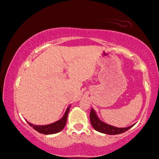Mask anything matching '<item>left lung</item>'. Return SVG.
I'll use <instances>...</instances> for the list:
<instances>
[{
    "label": "left lung",
    "instance_id": "1",
    "mask_svg": "<svg viewBox=\"0 0 159 159\" xmlns=\"http://www.w3.org/2000/svg\"><path fill=\"white\" fill-rule=\"evenodd\" d=\"M90 121L91 124H92V126L97 132L111 135L121 134V133L125 132L126 131L129 129L130 128H132L134 125H134H132L126 128H118L116 127V126L109 125V124H105V123L102 121L98 118V116H97L96 112L92 108L90 112Z\"/></svg>",
    "mask_w": 159,
    "mask_h": 159
}]
</instances>
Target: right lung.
I'll use <instances>...</instances> for the list:
<instances>
[{
  "instance_id": "add662e5",
  "label": "right lung",
  "mask_w": 159,
  "mask_h": 159,
  "mask_svg": "<svg viewBox=\"0 0 159 159\" xmlns=\"http://www.w3.org/2000/svg\"><path fill=\"white\" fill-rule=\"evenodd\" d=\"M69 106L67 107L66 111L64 114V116H62V118L60 119L57 121L52 123V124H48V125H35V124H30V123L27 122L29 124V125L32 126L34 129L36 130L37 132H39L41 134H56V133L60 132V131H62L63 129H64L65 124H66L67 122V115H68V112L70 111Z\"/></svg>"
}]
</instances>
